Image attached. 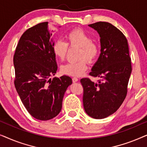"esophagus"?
I'll list each match as a JSON object with an SVG mask.
<instances>
[{
  "label": "esophagus",
  "instance_id": "esophagus-1",
  "mask_svg": "<svg viewBox=\"0 0 147 147\" xmlns=\"http://www.w3.org/2000/svg\"><path fill=\"white\" fill-rule=\"evenodd\" d=\"M78 79L77 78H72V82H74V83H75V82H78Z\"/></svg>",
  "mask_w": 147,
  "mask_h": 147
}]
</instances>
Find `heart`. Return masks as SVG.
<instances>
[{"mask_svg":"<svg viewBox=\"0 0 147 147\" xmlns=\"http://www.w3.org/2000/svg\"><path fill=\"white\" fill-rule=\"evenodd\" d=\"M67 43L63 40L58 39L54 42L52 51L56 57L60 60L65 59L70 47H80L78 59L76 62H70L61 67L62 73L71 76H80L88 68V61L93 62L100 53V46L96 42L92 41L89 34L81 29L72 30L66 35Z\"/></svg>","mask_w":147,"mask_h":147,"instance_id":"b5f03b06","label":"heart"}]
</instances>
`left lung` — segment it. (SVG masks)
<instances>
[{
	"instance_id": "left-lung-1",
	"label": "left lung",
	"mask_w": 147,
	"mask_h": 147,
	"mask_svg": "<svg viewBox=\"0 0 147 147\" xmlns=\"http://www.w3.org/2000/svg\"><path fill=\"white\" fill-rule=\"evenodd\" d=\"M89 27L100 37L101 53L90 76L100 78L98 82L89 78L80 80L84 88L83 104L88 115L102 119L114 114L125 99L132 72L127 39L112 24L97 22Z\"/></svg>"
}]
</instances>
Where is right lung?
I'll list each match as a JSON object with an SVG mask.
<instances>
[{"label":"right lung","mask_w":147,"mask_h":147,"mask_svg":"<svg viewBox=\"0 0 147 147\" xmlns=\"http://www.w3.org/2000/svg\"><path fill=\"white\" fill-rule=\"evenodd\" d=\"M48 22L29 28L20 38L13 57L15 86L23 105L36 119L48 120L61 111L71 78H53L57 69Z\"/></svg>","instance_id":"1"}]
</instances>
